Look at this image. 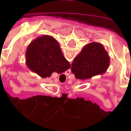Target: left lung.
I'll return each mask as SVG.
<instances>
[{"label":"left lung","instance_id":"1","mask_svg":"<svg viewBox=\"0 0 131 131\" xmlns=\"http://www.w3.org/2000/svg\"><path fill=\"white\" fill-rule=\"evenodd\" d=\"M109 62L108 54L103 44L91 42L86 44L73 59L71 69L76 78L84 80L105 73Z\"/></svg>","mask_w":131,"mask_h":131}]
</instances>
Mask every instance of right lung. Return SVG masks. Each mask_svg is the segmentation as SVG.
<instances>
[{"mask_svg": "<svg viewBox=\"0 0 131 131\" xmlns=\"http://www.w3.org/2000/svg\"><path fill=\"white\" fill-rule=\"evenodd\" d=\"M25 58L28 68L43 78L50 77L54 71L64 72L71 67L58 41L47 35L34 39L28 45Z\"/></svg>", "mask_w": 131, "mask_h": 131, "instance_id": "obj_1", "label": "right lung"}]
</instances>
